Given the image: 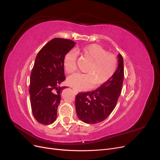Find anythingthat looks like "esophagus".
<instances>
[{
    "label": "esophagus",
    "mask_w": 160,
    "mask_h": 160,
    "mask_svg": "<svg viewBox=\"0 0 160 160\" xmlns=\"http://www.w3.org/2000/svg\"><path fill=\"white\" fill-rule=\"evenodd\" d=\"M73 92H74L75 94H77V93H78V91H77L75 90V89H73Z\"/></svg>",
    "instance_id": "34e87169"
}]
</instances>
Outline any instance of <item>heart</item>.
I'll return each mask as SVG.
<instances>
[{
  "instance_id": "heart-1",
  "label": "heart",
  "mask_w": 160,
  "mask_h": 160,
  "mask_svg": "<svg viewBox=\"0 0 160 160\" xmlns=\"http://www.w3.org/2000/svg\"><path fill=\"white\" fill-rule=\"evenodd\" d=\"M77 52L91 62L86 69L88 73H76L67 79V83L72 88L79 91L88 90L94 84L99 86L107 83L115 75L118 68L117 59L103 47L90 44L81 48ZM77 59L76 52L66 53L62 63L67 73H72L77 70Z\"/></svg>"
}]
</instances>
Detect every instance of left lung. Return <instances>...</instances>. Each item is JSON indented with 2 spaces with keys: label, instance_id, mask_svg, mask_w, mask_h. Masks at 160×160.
I'll list each match as a JSON object with an SVG mask.
<instances>
[{
  "label": "left lung",
  "instance_id": "8db88e82",
  "mask_svg": "<svg viewBox=\"0 0 160 160\" xmlns=\"http://www.w3.org/2000/svg\"><path fill=\"white\" fill-rule=\"evenodd\" d=\"M118 67L113 77L95 91L79 93L75 98L78 118L86 123L103 122L115 109L122 89L124 79L123 57L118 55Z\"/></svg>",
  "mask_w": 160,
  "mask_h": 160
}]
</instances>
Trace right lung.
<instances>
[{"instance_id":"right-lung-1","label":"right lung","mask_w":160,"mask_h":160,"mask_svg":"<svg viewBox=\"0 0 160 160\" xmlns=\"http://www.w3.org/2000/svg\"><path fill=\"white\" fill-rule=\"evenodd\" d=\"M75 42L55 38L38 52L30 77L29 93L34 118L38 123L49 125L55 122L61 93L66 87L59 85L65 80L63 59Z\"/></svg>"}]
</instances>
